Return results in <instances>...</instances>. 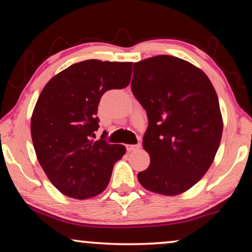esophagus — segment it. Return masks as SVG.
Listing matches in <instances>:
<instances>
[{"label": "esophagus", "mask_w": 252, "mask_h": 252, "mask_svg": "<svg viewBox=\"0 0 252 252\" xmlns=\"http://www.w3.org/2000/svg\"><path fill=\"white\" fill-rule=\"evenodd\" d=\"M139 148H141V143H136V144H127L126 149L127 151H133V150H137Z\"/></svg>", "instance_id": "esophagus-1"}]
</instances>
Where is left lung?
<instances>
[{
	"mask_svg": "<svg viewBox=\"0 0 252 252\" xmlns=\"http://www.w3.org/2000/svg\"><path fill=\"white\" fill-rule=\"evenodd\" d=\"M130 88L149 120L143 148L150 165L137 174L140 184L167 196L188 190L208 172L221 141L211 81L189 62L160 55L134 63Z\"/></svg>",
	"mask_w": 252,
	"mask_h": 252,
	"instance_id": "1",
	"label": "left lung"
}]
</instances>
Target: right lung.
<instances>
[{
	"label": "right lung",
	"mask_w": 252,
	"mask_h": 252,
	"mask_svg": "<svg viewBox=\"0 0 252 252\" xmlns=\"http://www.w3.org/2000/svg\"><path fill=\"white\" fill-rule=\"evenodd\" d=\"M133 63L88 60L51 78L34 108L31 134L37 160L62 194L86 199L108 186L113 165L126 153L98 129L97 108L109 89L128 86Z\"/></svg>",
	"instance_id": "right-lung-1"
}]
</instances>
